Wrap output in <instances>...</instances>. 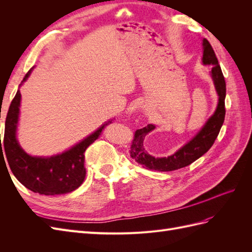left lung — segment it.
I'll use <instances>...</instances> for the list:
<instances>
[{"label": "left lung", "instance_id": "8db88e82", "mask_svg": "<svg viewBox=\"0 0 252 252\" xmlns=\"http://www.w3.org/2000/svg\"><path fill=\"white\" fill-rule=\"evenodd\" d=\"M203 63L205 65L212 66L211 77L215 82V86L219 94L217 110L191 141L168 158H155L148 155L147 151H145L143 146L144 139L148 132L154 130V125L148 124L146 127L138 129L135 131L134 140L130 148V156L139 164L143 165L145 168L157 171H172L183 168V167L190 165L205 155L218 138L220 127L224 123L226 113V82L220 66L219 65L215 50L212 49L207 39L203 40Z\"/></svg>", "mask_w": 252, "mask_h": 252}]
</instances>
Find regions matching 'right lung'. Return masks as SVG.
Masks as SVG:
<instances>
[{
    "instance_id": "obj_1",
    "label": "right lung",
    "mask_w": 252,
    "mask_h": 252,
    "mask_svg": "<svg viewBox=\"0 0 252 252\" xmlns=\"http://www.w3.org/2000/svg\"><path fill=\"white\" fill-rule=\"evenodd\" d=\"M30 71L26 73L23 82L29 77ZM20 102L21 94L18 90L7 112L3 144L0 135V156L5 152L14 177L29 190L45 195L64 194L79 188L86 177L84 166L85 150L98 139L112 120L62 155L50 158L30 157L20 147L16 138Z\"/></svg>"
}]
</instances>
